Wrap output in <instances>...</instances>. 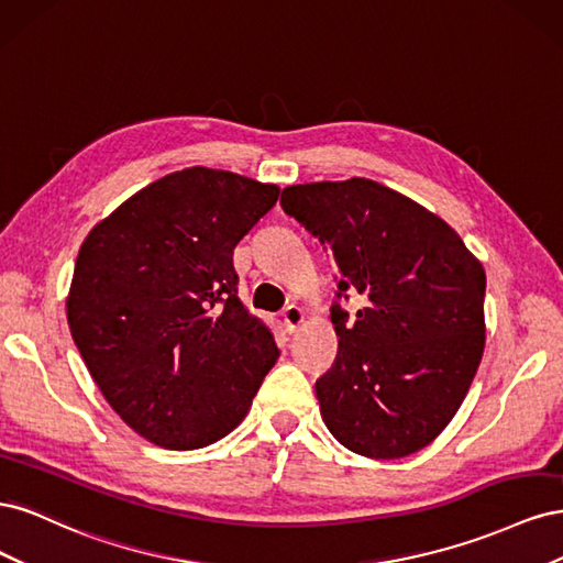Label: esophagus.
<instances>
[{
	"instance_id": "obj_1",
	"label": "esophagus",
	"mask_w": 563,
	"mask_h": 563,
	"mask_svg": "<svg viewBox=\"0 0 563 563\" xmlns=\"http://www.w3.org/2000/svg\"><path fill=\"white\" fill-rule=\"evenodd\" d=\"M305 323V310L298 308V305H288L284 310V327L288 333H296Z\"/></svg>"
}]
</instances>
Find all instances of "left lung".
Segmentation results:
<instances>
[{
  "label": "left lung",
  "mask_w": 563,
  "mask_h": 563,
  "mask_svg": "<svg viewBox=\"0 0 563 563\" xmlns=\"http://www.w3.org/2000/svg\"><path fill=\"white\" fill-rule=\"evenodd\" d=\"M282 209L310 230L340 272L338 354L317 380L329 432L345 449L406 457L444 432L479 368L486 272L457 232L397 190L368 180L288 185Z\"/></svg>",
  "instance_id": "8db88e82"
}]
</instances>
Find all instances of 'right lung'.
I'll return each instance as SVG.
<instances>
[{
	"label": "right lung",
	"instance_id": "1",
	"mask_svg": "<svg viewBox=\"0 0 563 563\" xmlns=\"http://www.w3.org/2000/svg\"><path fill=\"white\" fill-rule=\"evenodd\" d=\"M279 187L192 166L131 195L84 240L67 323L129 428L172 451L240 424L279 350L236 296L234 246Z\"/></svg>",
	"mask_w": 563,
	"mask_h": 563
}]
</instances>
